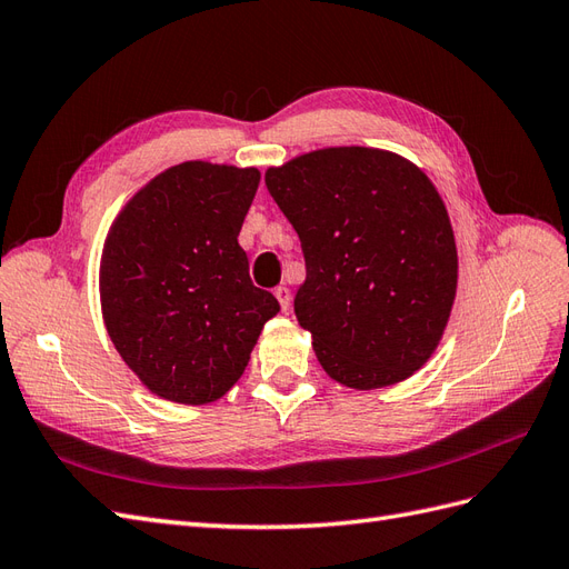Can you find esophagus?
<instances>
[{
	"label": "esophagus",
	"mask_w": 569,
	"mask_h": 569,
	"mask_svg": "<svg viewBox=\"0 0 569 569\" xmlns=\"http://www.w3.org/2000/svg\"><path fill=\"white\" fill-rule=\"evenodd\" d=\"M273 296H276V300H279L281 310H283V312H288V308H290V290H288L286 286H279V288L273 290Z\"/></svg>",
	"instance_id": "34e87169"
}]
</instances>
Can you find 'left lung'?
I'll return each mask as SVG.
<instances>
[{
    "instance_id": "left-lung-1",
    "label": "left lung",
    "mask_w": 569,
    "mask_h": 569,
    "mask_svg": "<svg viewBox=\"0 0 569 569\" xmlns=\"http://www.w3.org/2000/svg\"><path fill=\"white\" fill-rule=\"evenodd\" d=\"M264 182L302 244L296 317L319 366L360 391L409 380L440 346L459 281L432 180L395 151L329 146L271 166Z\"/></svg>"
}]
</instances>
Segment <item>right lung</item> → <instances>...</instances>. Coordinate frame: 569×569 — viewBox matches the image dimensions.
I'll return each mask as SVG.
<instances>
[{
	"mask_svg": "<svg viewBox=\"0 0 569 569\" xmlns=\"http://www.w3.org/2000/svg\"><path fill=\"white\" fill-rule=\"evenodd\" d=\"M257 184V168L184 160L134 192L108 230L98 271L108 337L160 399H221L281 310L252 286L238 244Z\"/></svg>",
	"mask_w": 569,
	"mask_h": 569,
	"instance_id": "obj_1",
	"label": "right lung"
}]
</instances>
